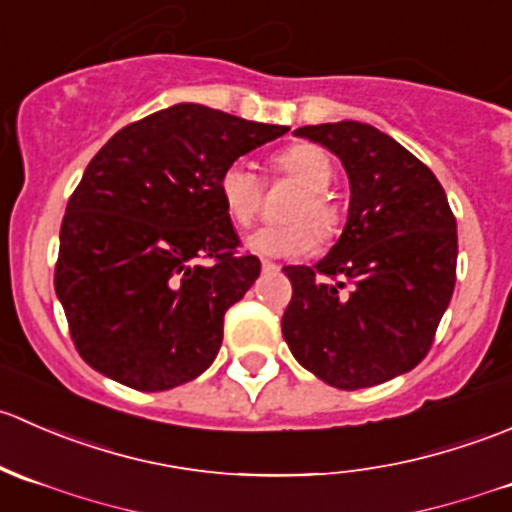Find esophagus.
<instances>
[{"label":"esophagus","instance_id":"34e87169","mask_svg":"<svg viewBox=\"0 0 512 512\" xmlns=\"http://www.w3.org/2000/svg\"><path fill=\"white\" fill-rule=\"evenodd\" d=\"M262 270H265V272H280V265H275V262H270V260H262Z\"/></svg>","mask_w":512,"mask_h":512}]
</instances>
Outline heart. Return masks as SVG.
Wrapping results in <instances>:
<instances>
[{
    "instance_id": "1",
    "label": "heart",
    "mask_w": 512,
    "mask_h": 512,
    "mask_svg": "<svg viewBox=\"0 0 512 512\" xmlns=\"http://www.w3.org/2000/svg\"><path fill=\"white\" fill-rule=\"evenodd\" d=\"M272 170H275V175H282V178L299 185L302 193L294 198V203L285 213V218L292 223L260 227L247 237V245L262 255H302L312 247V235L306 230L307 224L317 242L332 240L337 235L339 223H342V215H339L332 195L327 193L334 180V163L329 153L314 143H294L272 158ZM218 193L232 223L240 227L252 225L262 205V180L257 178L250 165L242 163V160L227 165L218 178Z\"/></svg>"
}]
</instances>
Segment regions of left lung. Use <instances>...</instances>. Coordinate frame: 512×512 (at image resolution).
Instances as JSON below:
<instances>
[{
	"instance_id": "left-lung-1",
	"label": "left lung",
	"mask_w": 512,
	"mask_h": 512,
	"mask_svg": "<svg viewBox=\"0 0 512 512\" xmlns=\"http://www.w3.org/2000/svg\"><path fill=\"white\" fill-rule=\"evenodd\" d=\"M294 136L342 160L352 198L329 255L282 270L292 282L282 337L329 386L384 384L431 349L456 287V218L431 168L379 128L339 121Z\"/></svg>"
}]
</instances>
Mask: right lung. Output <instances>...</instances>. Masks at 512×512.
Instances as JSON below:
<instances>
[{
  "label": "right lung",
  "mask_w": 512,
  "mask_h": 512,
  "mask_svg": "<svg viewBox=\"0 0 512 512\" xmlns=\"http://www.w3.org/2000/svg\"><path fill=\"white\" fill-rule=\"evenodd\" d=\"M289 128L178 103L116 133L61 220L54 287L81 359L136 391L193 381L223 317L260 275L218 193L220 173Z\"/></svg>",
  "instance_id": "1"
}]
</instances>
